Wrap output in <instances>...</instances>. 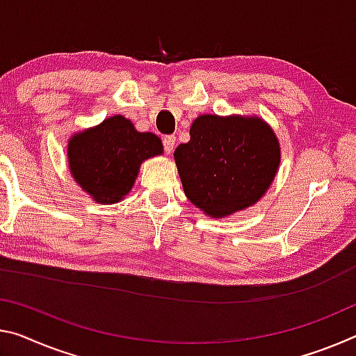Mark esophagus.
<instances>
[{
  "instance_id": "34e87169",
  "label": "esophagus",
  "mask_w": 356,
  "mask_h": 356,
  "mask_svg": "<svg viewBox=\"0 0 356 356\" xmlns=\"http://www.w3.org/2000/svg\"><path fill=\"white\" fill-rule=\"evenodd\" d=\"M163 147H165L166 154H171L174 147H176V136H174V134H169V136L163 138Z\"/></svg>"
}]
</instances>
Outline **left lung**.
I'll return each instance as SVG.
<instances>
[{"instance_id":"obj_1","label":"left lung","mask_w":356,"mask_h":356,"mask_svg":"<svg viewBox=\"0 0 356 356\" xmlns=\"http://www.w3.org/2000/svg\"><path fill=\"white\" fill-rule=\"evenodd\" d=\"M187 198L223 218L257 204L280 165V145L266 122L212 114L191 123L190 140L174 152Z\"/></svg>"}]
</instances>
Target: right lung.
<instances>
[{
    "label": "right lung",
    "instance_id": "right-lung-1",
    "mask_svg": "<svg viewBox=\"0 0 356 356\" xmlns=\"http://www.w3.org/2000/svg\"><path fill=\"white\" fill-rule=\"evenodd\" d=\"M161 154L160 138L139 133L122 115L106 118L67 143L71 176L99 204L122 201L133 188L140 163Z\"/></svg>",
    "mask_w": 356,
    "mask_h": 356
}]
</instances>
